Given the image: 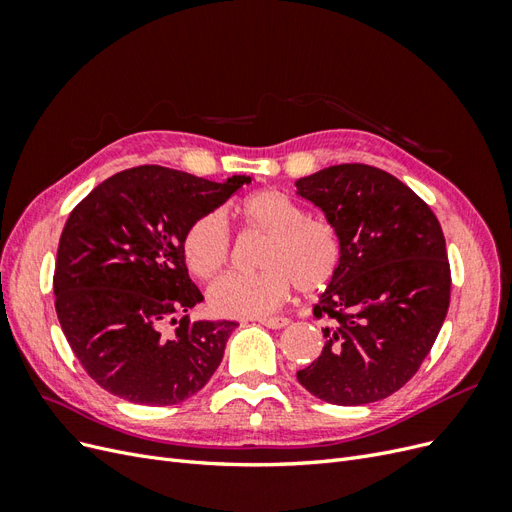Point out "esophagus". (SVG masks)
Returning a JSON list of instances; mask_svg holds the SVG:
<instances>
[{
	"mask_svg": "<svg viewBox=\"0 0 512 512\" xmlns=\"http://www.w3.org/2000/svg\"><path fill=\"white\" fill-rule=\"evenodd\" d=\"M256 322H260L262 327H267V329H284L290 324L288 318H258Z\"/></svg>",
	"mask_w": 512,
	"mask_h": 512,
	"instance_id": "34e87169",
	"label": "esophagus"
}]
</instances>
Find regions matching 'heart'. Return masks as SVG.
<instances>
[{
    "instance_id": "obj_1",
    "label": "heart",
    "mask_w": 512,
    "mask_h": 512,
    "mask_svg": "<svg viewBox=\"0 0 512 512\" xmlns=\"http://www.w3.org/2000/svg\"><path fill=\"white\" fill-rule=\"evenodd\" d=\"M241 224L265 235L260 273H230L209 288V305L218 316L260 318L282 307L292 284L303 294L327 290L342 265V243L331 224L307 218V211L282 190H258L235 205ZM230 256V235L220 213L198 218L183 239V258L196 277H213Z\"/></svg>"
}]
</instances>
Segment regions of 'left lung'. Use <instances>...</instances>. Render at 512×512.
<instances>
[{
	"instance_id": "1",
	"label": "left lung",
	"mask_w": 512,
	"mask_h": 512,
	"mask_svg": "<svg viewBox=\"0 0 512 512\" xmlns=\"http://www.w3.org/2000/svg\"><path fill=\"white\" fill-rule=\"evenodd\" d=\"M342 243V265L314 305L318 359L301 386L335 406L399 391L425 361L451 299L446 241L433 211L406 183L367 164H337L297 179Z\"/></svg>"
}]
</instances>
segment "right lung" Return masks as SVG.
Masks as SVG:
<instances>
[{"instance_id":"obj_1","label":"right lung","mask_w":512,"mask_h":512,"mask_svg":"<svg viewBox=\"0 0 512 512\" xmlns=\"http://www.w3.org/2000/svg\"><path fill=\"white\" fill-rule=\"evenodd\" d=\"M250 181L136 166L74 207L57 247L55 309L76 359L104 391L132 404L175 406L209 382L237 322L183 316L203 301L183 239Z\"/></svg>"}]
</instances>
